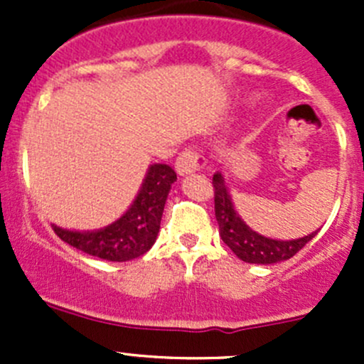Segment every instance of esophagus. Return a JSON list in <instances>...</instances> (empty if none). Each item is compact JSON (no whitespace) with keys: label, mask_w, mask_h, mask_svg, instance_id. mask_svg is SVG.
I'll return each mask as SVG.
<instances>
[{"label":"esophagus","mask_w":364,"mask_h":364,"mask_svg":"<svg viewBox=\"0 0 364 364\" xmlns=\"http://www.w3.org/2000/svg\"><path fill=\"white\" fill-rule=\"evenodd\" d=\"M205 167L204 156H200L199 153L193 151V149H186L181 155L176 159V171L179 176L192 174V172H199Z\"/></svg>","instance_id":"obj_1"}]
</instances>
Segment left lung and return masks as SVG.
I'll return each instance as SVG.
<instances>
[{
    "instance_id": "8db88e82",
    "label": "left lung",
    "mask_w": 364,
    "mask_h": 364,
    "mask_svg": "<svg viewBox=\"0 0 364 364\" xmlns=\"http://www.w3.org/2000/svg\"><path fill=\"white\" fill-rule=\"evenodd\" d=\"M213 188H215V216L218 222L220 237L245 262L277 264L280 260H287L317 236L318 230H315L299 240L280 241L257 234L240 218L234 209L222 172H216L213 176Z\"/></svg>"
}]
</instances>
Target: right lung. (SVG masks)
<instances>
[{
    "label": "right lung",
    "mask_w": 364,
    "mask_h": 364,
    "mask_svg": "<svg viewBox=\"0 0 364 364\" xmlns=\"http://www.w3.org/2000/svg\"><path fill=\"white\" fill-rule=\"evenodd\" d=\"M176 179L172 167L153 164L137 197L119 220L91 232H75L53 225L54 232L70 247L111 262H127L144 255L159 236L165 200Z\"/></svg>",
    "instance_id": "add662e5"
}]
</instances>
